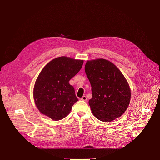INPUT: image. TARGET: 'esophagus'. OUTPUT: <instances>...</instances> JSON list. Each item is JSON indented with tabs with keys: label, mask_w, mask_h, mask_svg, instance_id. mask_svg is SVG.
Segmentation results:
<instances>
[{
	"label": "esophagus",
	"mask_w": 160,
	"mask_h": 160,
	"mask_svg": "<svg viewBox=\"0 0 160 160\" xmlns=\"http://www.w3.org/2000/svg\"><path fill=\"white\" fill-rule=\"evenodd\" d=\"M82 101H86L87 100V97L85 96H83L82 98H81V99H80Z\"/></svg>",
	"instance_id": "esophagus-1"
}]
</instances>
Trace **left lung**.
I'll return each mask as SVG.
<instances>
[{
    "mask_svg": "<svg viewBox=\"0 0 160 160\" xmlns=\"http://www.w3.org/2000/svg\"><path fill=\"white\" fill-rule=\"evenodd\" d=\"M85 71L92 87V98L88 103L93 115L108 122L121 117L131 97L128 83L122 72L104 59L88 61Z\"/></svg>",
    "mask_w": 160,
    "mask_h": 160,
    "instance_id": "8db88e82",
    "label": "left lung"
}]
</instances>
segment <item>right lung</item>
<instances>
[{
    "mask_svg": "<svg viewBox=\"0 0 160 160\" xmlns=\"http://www.w3.org/2000/svg\"><path fill=\"white\" fill-rule=\"evenodd\" d=\"M83 60L65 56L57 58L45 66L38 76L33 98L38 110L54 120H60L70 113L78 101L69 81L80 70Z\"/></svg>",
    "mask_w": 160,
    "mask_h": 160,
    "instance_id": "add662e5",
    "label": "right lung"
}]
</instances>
